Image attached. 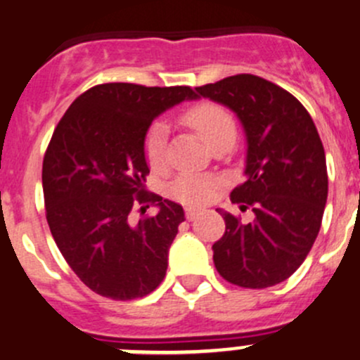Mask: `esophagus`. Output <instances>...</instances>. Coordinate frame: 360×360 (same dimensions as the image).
Returning <instances> with one entry per match:
<instances>
[{
  "mask_svg": "<svg viewBox=\"0 0 360 360\" xmlns=\"http://www.w3.org/2000/svg\"><path fill=\"white\" fill-rule=\"evenodd\" d=\"M199 210H195V208H185V217H187V220H194V219H198V215H199Z\"/></svg>",
  "mask_w": 360,
  "mask_h": 360,
  "instance_id": "esophagus-1",
  "label": "esophagus"
}]
</instances>
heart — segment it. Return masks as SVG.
<instances>
[{"mask_svg":"<svg viewBox=\"0 0 360 360\" xmlns=\"http://www.w3.org/2000/svg\"><path fill=\"white\" fill-rule=\"evenodd\" d=\"M184 122L195 131L210 148L231 147L236 140V122L224 106L217 103H201L184 113ZM168 124L158 120L148 129L145 138V155L152 169L166 166V145H168ZM219 181L212 176L184 173L173 180L169 192L176 201L188 206L208 205L215 199Z\"/></svg>","mask_w":360,"mask_h":360,"instance_id":"obj_1","label":"heart"}]
</instances>
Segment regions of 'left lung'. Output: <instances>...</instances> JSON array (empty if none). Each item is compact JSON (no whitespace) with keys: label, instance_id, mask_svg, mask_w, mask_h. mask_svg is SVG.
Listing matches in <instances>:
<instances>
[{"label":"left lung","instance_id":"left-lung-1","mask_svg":"<svg viewBox=\"0 0 360 360\" xmlns=\"http://www.w3.org/2000/svg\"><path fill=\"white\" fill-rule=\"evenodd\" d=\"M198 98L229 108L247 141L245 181L231 192L254 220L219 208L226 233L212 247L222 278L266 289L296 273L311 250L327 202V166L316 127L290 92L255 75L195 87Z\"/></svg>","mask_w":360,"mask_h":360}]
</instances>
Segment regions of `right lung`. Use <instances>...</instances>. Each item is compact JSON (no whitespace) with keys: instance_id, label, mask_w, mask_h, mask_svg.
Listing matches in <instances>:
<instances>
[{"instance_id":"add662e5","label":"right lung","mask_w":360,"mask_h":360,"mask_svg":"<svg viewBox=\"0 0 360 360\" xmlns=\"http://www.w3.org/2000/svg\"><path fill=\"white\" fill-rule=\"evenodd\" d=\"M195 99L184 85L101 84L71 103L52 134L41 172L49 227L75 275L99 296L136 300L165 278L184 208L158 195V215L133 222L131 212L145 202L152 122Z\"/></svg>"}]
</instances>
